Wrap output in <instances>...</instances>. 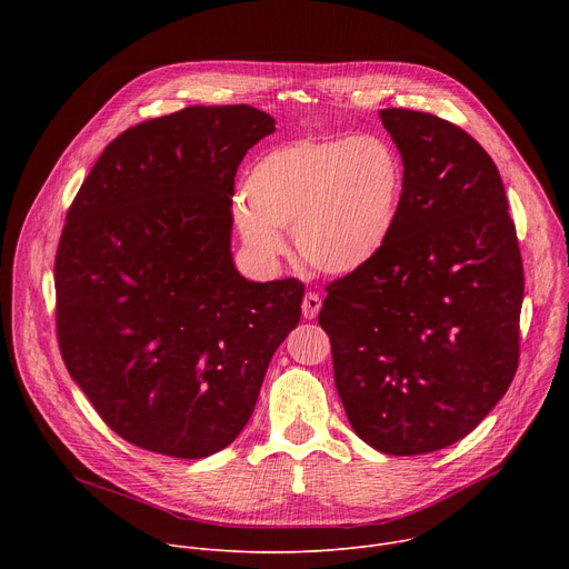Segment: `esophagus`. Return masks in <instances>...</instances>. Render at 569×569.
<instances>
[{"label": "esophagus", "instance_id": "esophagus-1", "mask_svg": "<svg viewBox=\"0 0 569 569\" xmlns=\"http://www.w3.org/2000/svg\"><path fill=\"white\" fill-rule=\"evenodd\" d=\"M319 308H321L319 295L306 292V297H303V301H301V312H303V317H306V319H315L317 312H319Z\"/></svg>", "mask_w": 569, "mask_h": 569}]
</instances>
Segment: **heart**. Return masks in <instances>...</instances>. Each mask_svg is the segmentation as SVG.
Returning a JSON list of instances; mask_svg holds the SVG:
<instances>
[{"label":"heart","mask_w":569,"mask_h":569,"mask_svg":"<svg viewBox=\"0 0 569 569\" xmlns=\"http://www.w3.org/2000/svg\"><path fill=\"white\" fill-rule=\"evenodd\" d=\"M405 191L398 148L380 134L301 137L270 148L233 207L252 257L274 263L292 229L299 257L317 272L347 277L389 246Z\"/></svg>","instance_id":"b5f03b06"}]
</instances>
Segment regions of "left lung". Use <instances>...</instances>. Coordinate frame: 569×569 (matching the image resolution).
I'll return each mask as SVG.
<instances>
[{"label":"left lung","instance_id":"1","mask_svg":"<svg viewBox=\"0 0 569 569\" xmlns=\"http://www.w3.org/2000/svg\"><path fill=\"white\" fill-rule=\"evenodd\" d=\"M405 164L385 252L333 281L319 310L353 432L410 457L452 446L507 393L525 295L498 167L468 132L415 110H380Z\"/></svg>","mask_w":569,"mask_h":569}]
</instances>
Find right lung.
I'll return each mask as SVG.
<instances>
[{
    "label": "right lung",
    "mask_w": 569,
    "mask_h": 569,
    "mask_svg": "<svg viewBox=\"0 0 569 569\" xmlns=\"http://www.w3.org/2000/svg\"><path fill=\"white\" fill-rule=\"evenodd\" d=\"M274 132L252 106L143 121L99 157L56 254L64 367L128 443L178 459L227 448L299 323L297 279L257 283L231 257L246 152Z\"/></svg>",
    "instance_id": "obj_1"
}]
</instances>
